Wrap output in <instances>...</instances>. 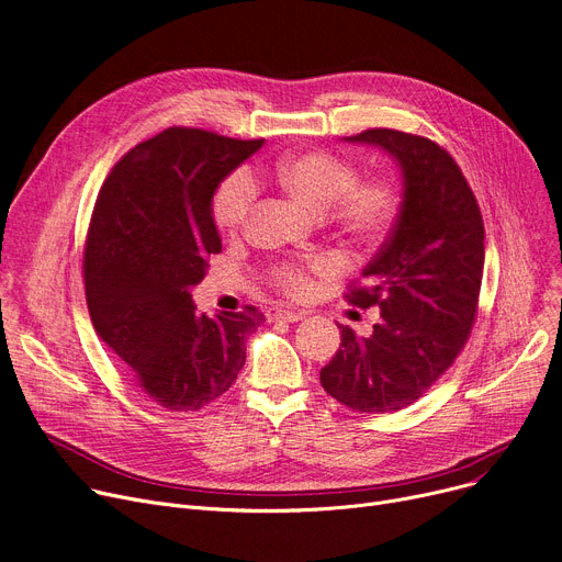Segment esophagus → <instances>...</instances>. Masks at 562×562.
I'll list each match as a JSON object with an SVG mask.
<instances>
[{
  "instance_id": "obj_1",
  "label": "esophagus",
  "mask_w": 562,
  "mask_h": 562,
  "mask_svg": "<svg viewBox=\"0 0 562 562\" xmlns=\"http://www.w3.org/2000/svg\"><path fill=\"white\" fill-rule=\"evenodd\" d=\"M267 319H270V323H277V319H283V323H300V319H304V313L288 308H267Z\"/></svg>"
}]
</instances>
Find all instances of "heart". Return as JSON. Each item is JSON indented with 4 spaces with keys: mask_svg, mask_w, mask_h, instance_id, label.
I'll return each mask as SVG.
<instances>
[{
    "mask_svg": "<svg viewBox=\"0 0 562 562\" xmlns=\"http://www.w3.org/2000/svg\"><path fill=\"white\" fill-rule=\"evenodd\" d=\"M281 190L315 215H323L334 205V220L345 233L359 239H370L384 233L395 215V192L389 182L366 180L357 182V171L342 159L308 150L281 157L272 169ZM256 201V182L247 171H235L224 180L215 196V222L222 231L235 233L251 215ZM327 260H315L311 270H325ZM277 285L304 295L308 290V274L302 267L283 265L274 272Z\"/></svg>",
    "mask_w": 562,
    "mask_h": 562,
    "instance_id": "1",
    "label": "heart"
}]
</instances>
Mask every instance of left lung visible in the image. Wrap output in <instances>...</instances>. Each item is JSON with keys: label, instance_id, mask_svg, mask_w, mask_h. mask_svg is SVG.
Instances as JSON below:
<instances>
[{"label": "left lung", "instance_id": "8db88e82", "mask_svg": "<svg viewBox=\"0 0 562 562\" xmlns=\"http://www.w3.org/2000/svg\"><path fill=\"white\" fill-rule=\"evenodd\" d=\"M384 150L403 176L395 224L347 300L380 306L368 338L340 329L319 384L361 414L409 407L464 347L485 267V226L467 178L435 142L375 127L345 137Z\"/></svg>", "mask_w": 562, "mask_h": 562}]
</instances>
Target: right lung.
<instances>
[{
    "label": "right lung",
    "mask_w": 562,
    "mask_h": 562,
    "mask_svg": "<svg viewBox=\"0 0 562 562\" xmlns=\"http://www.w3.org/2000/svg\"><path fill=\"white\" fill-rule=\"evenodd\" d=\"M260 146L169 127L132 148L98 194L85 249L93 327L169 412H196L226 393L265 319L254 306L207 317L192 302L207 258L222 251L212 199Z\"/></svg>",
    "instance_id": "right-lung-1"
}]
</instances>
